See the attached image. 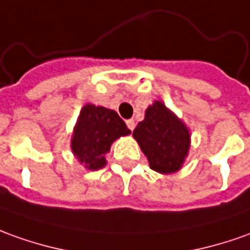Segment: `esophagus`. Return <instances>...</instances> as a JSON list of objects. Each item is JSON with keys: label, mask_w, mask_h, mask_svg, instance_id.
<instances>
[{"label": "esophagus", "mask_w": 250, "mask_h": 250, "mask_svg": "<svg viewBox=\"0 0 250 250\" xmlns=\"http://www.w3.org/2000/svg\"><path fill=\"white\" fill-rule=\"evenodd\" d=\"M126 125H128V128L130 129V130H133L136 126V124H135V120H128L126 121Z\"/></svg>", "instance_id": "34e87169"}]
</instances>
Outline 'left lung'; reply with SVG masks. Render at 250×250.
Masks as SVG:
<instances>
[{
	"mask_svg": "<svg viewBox=\"0 0 250 250\" xmlns=\"http://www.w3.org/2000/svg\"><path fill=\"white\" fill-rule=\"evenodd\" d=\"M133 137L147 156L149 167L159 174L181 170L190 148V132L185 122L162 101L148 106L144 120L133 130Z\"/></svg>",
	"mask_w": 250,
	"mask_h": 250,
	"instance_id": "1",
	"label": "left lung"
}]
</instances>
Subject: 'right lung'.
Instances as JSON below:
<instances>
[{
  "label": "right lung",
  "instance_id": "1",
  "mask_svg": "<svg viewBox=\"0 0 250 250\" xmlns=\"http://www.w3.org/2000/svg\"><path fill=\"white\" fill-rule=\"evenodd\" d=\"M128 135L130 130L117 111L87 103L77 117L70 148L80 165L94 171L106 166V154L110 152L111 144Z\"/></svg>",
  "mask_w": 250,
  "mask_h": 250
}]
</instances>
